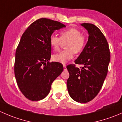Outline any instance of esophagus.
<instances>
[{"instance_id": "1", "label": "esophagus", "mask_w": 122, "mask_h": 122, "mask_svg": "<svg viewBox=\"0 0 122 122\" xmlns=\"http://www.w3.org/2000/svg\"><path fill=\"white\" fill-rule=\"evenodd\" d=\"M63 67H64V71H66V70H67V68H66V65H64Z\"/></svg>"}]
</instances>
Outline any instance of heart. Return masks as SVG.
I'll return each instance as SVG.
<instances>
[{
    "label": "heart",
    "instance_id": "b5f03b06",
    "mask_svg": "<svg viewBox=\"0 0 122 122\" xmlns=\"http://www.w3.org/2000/svg\"><path fill=\"white\" fill-rule=\"evenodd\" d=\"M68 41L66 45V50L54 54L52 59L55 62L66 64L72 58L74 54L81 52L86 45V39L78 29L71 28L60 32V38L52 34L50 38V44L54 51H57L62 41Z\"/></svg>",
    "mask_w": 122,
    "mask_h": 122
}]
</instances>
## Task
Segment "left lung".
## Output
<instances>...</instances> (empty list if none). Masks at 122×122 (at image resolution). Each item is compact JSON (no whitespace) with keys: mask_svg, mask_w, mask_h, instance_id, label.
Here are the masks:
<instances>
[{"mask_svg":"<svg viewBox=\"0 0 122 122\" xmlns=\"http://www.w3.org/2000/svg\"><path fill=\"white\" fill-rule=\"evenodd\" d=\"M81 25L89 36L75 63L83 66L81 69L72 64L67 66L70 77L67 84L70 97L78 103H86L94 99L102 88L107 74L110 52L105 36L97 27L92 23Z\"/></svg>","mask_w":122,"mask_h":122,"instance_id":"obj_1","label":"left lung"}]
</instances>
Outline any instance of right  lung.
I'll return each instance as SVG.
<instances>
[{
    "label": "right lung",
    "instance_id": "right-lung-1",
    "mask_svg": "<svg viewBox=\"0 0 122 122\" xmlns=\"http://www.w3.org/2000/svg\"><path fill=\"white\" fill-rule=\"evenodd\" d=\"M66 27L46 18L35 20L26 29L15 54V76L24 96L38 101L47 96L52 82L63 71L60 62H50V38L55 30Z\"/></svg>",
    "mask_w": 122,
    "mask_h": 122
}]
</instances>
